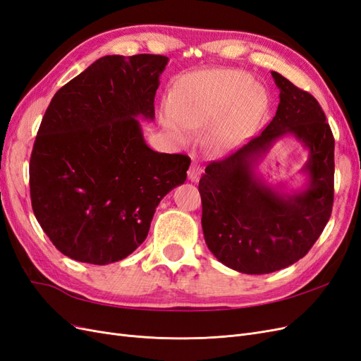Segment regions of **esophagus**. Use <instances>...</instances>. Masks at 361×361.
<instances>
[{"instance_id": "34e87169", "label": "esophagus", "mask_w": 361, "mask_h": 361, "mask_svg": "<svg viewBox=\"0 0 361 361\" xmlns=\"http://www.w3.org/2000/svg\"><path fill=\"white\" fill-rule=\"evenodd\" d=\"M200 173H202V169H200L199 164H197V162H192L190 170H188V179H190L191 182H199Z\"/></svg>"}]
</instances>
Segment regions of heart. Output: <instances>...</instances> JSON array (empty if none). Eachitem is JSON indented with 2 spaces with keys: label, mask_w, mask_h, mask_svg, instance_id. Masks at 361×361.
<instances>
[{
  "label": "heart",
  "mask_w": 361,
  "mask_h": 361,
  "mask_svg": "<svg viewBox=\"0 0 361 361\" xmlns=\"http://www.w3.org/2000/svg\"><path fill=\"white\" fill-rule=\"evenodd\" d=\"M267 108V97L255 81L239 71L191 73L170 94L162 125L178 140L190 129L212 125L211 135L220 147H236L248 137ZM221 118L218 119L217 117Z\"/></svg>",
  "instance_id": "heart-1"
}]
</instances>
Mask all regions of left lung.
Returning a JSON list of instances; mask_svg holds the SVG:
<instances>
[{
	"label": "left lung",
	"mask_w": 361,
	"mask_h": 361,
	"mask_svg": "<svg viewBox=\"0 0 361 361\" xmlns=\"http://www.w3.org/2000/svg\"><path fill=\"white\" fill-rule=\"evenodd\" d=\"M271 75L280 90L274 118L243 149L209 164L199 182L206 245L223 265L244 274H269L304 257L333 207L334 138L322 108L285 76ZM286 136L308 154L300 189L269 183L258 171Z\"/></svg>",
	"instance_id": "obj_1"
}]
</instances>
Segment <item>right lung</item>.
Returning a JSON list of instances; mask_svg holds the SVG:
<instances>
[{
    "instance_id": "1",
    "label": "right lung",
    "mask_w": 361,
    "mask_h": 361,
    "mask_svg": "<svg viewBox=\"0 0 361 361\" xmlns=\"http://www.w3.org/2000/svg\"><path fill=\"white\" fill-rule=\"evenodd\" d=\"M169 59L105 56L54 94L30 159L31 206L64 256L93 265L128 257L149 233L164 195L191 159L159 154L140 120L154 122Z\"/></svg>"
}]
</instances>
